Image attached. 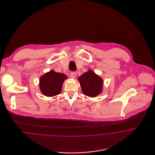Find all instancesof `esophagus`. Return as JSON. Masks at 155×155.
<instances>
[{
	"instance_id": "34e87169",
	"label": "esophagus",
	"mask_w": 155,
	"mask_h": 155,
	"mask_svg": "<svg viewBox=\"0 0 155 155\" xmlns=\"http://www.w3.org/2000/svg\"><path fill=\"white\" fill-rule=\"evenodd\" d=\"M76 73L75 72H71V74H70V75H71V77L72 78H75V77H76Z\"/></svg>"
}]
</instances>
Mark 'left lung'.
Returning <instances> with one entry per match:
<instances>
[{"label": "left lung", "instance_id": "1", "mask_svg": "<svg viewBox=\"0 0 155 155\" xmlns=\"http://www.w3.org/2000/svg\"><path fill=\"white\" fill-rule=\"evenodd\" d=\"M82 93L86 96L95 97L103 91V79L92 70L84 73L78 78Z\"/></svg>", "mask_w": 155, "mask_h": 155}]
</instances>
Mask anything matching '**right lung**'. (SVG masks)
I'll return each mask as SVG.
<instances>
[{
	"label": "right lung",
	"mask_w": 155,
	"mask_h": 155,
	"mask_svg": "<svg viewBox=\"0 0 155 155\" xmlns=\"http://www.w3.org/2000/svg\"><path fill=\"white\" fill-rule=\"evenodd\" d=\"M67 79L65 74L53 70L42 75L39 79V89L45 96L52 97L60 94L64 81Z\"/></svg>",
	"instance_id": "add662e5"
}]
</instances>
